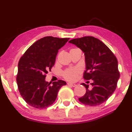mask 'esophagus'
<instances>
[{"label": "esophagus", "mask_w": 132, "mask_h": 132, "mask_svg": "<svg viewBox=\"0 0 132 132\" xmlns=\"http://www.w3.org/2000/svg\"><path fill=\"white\" fill-rule=\"evenodd\" d=\"M68 85H69V86L73 87H75L77 86V84H73V83H70V82H68Z\"/></svg>", "instance_id": "esophagus-1"}]
</instances>
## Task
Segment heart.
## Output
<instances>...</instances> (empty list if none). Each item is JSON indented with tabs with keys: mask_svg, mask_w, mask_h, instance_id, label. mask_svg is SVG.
Masks as SVG:
<instances>
[{
	"mask_svg": "<svg viewBox=\"0 0 132 132\" xmlns=\"http://www.w3.org/2000/svg\"><path fill=\"white\" fill-rule=\"evenodd\" d=\"M78 49V48H73V49L70 50V51L72 50H74ZM80 73V70L78 69H75V68H72V69H68L65 71L63 72V77L66 79L70 81H75L77 79L78 75Z\"/></svg>",
	"mask_w": 132,
	"mask_h": 132,
	"instance_id": "b5f03b06",
	"label": "heart"
}]
</instances>
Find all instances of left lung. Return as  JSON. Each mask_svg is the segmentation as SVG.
<instances>
[{
	"instance_id": "obj_1",
	"label": "left lung",
	"mask_w": 132,
	"mask_h": 132,
	"mask_svg": "<svg viewBox=\"0 0 132 132\" xmlns=\"http://www.w3.org/2000/svg\"><path fill=\"white\" fill-rule=\"evenodd\" d=\"M69 42L84 53L86 70L84 78L93 81L92 88L89 90L88 85L82 84L86 88V93L79 98V102L91 106L101 105L117 88L120 72L116 55L103 42L93 36L73 39Z\"/></svg>"
}]
</instances>
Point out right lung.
<instances>
[{
    "mask_svg": "<svg viewBox=\"0 0 132 132\" xmlns=\"http://www.w3.org/2000/svg\"><path fill=\"white\" fill-rule=\"evenodd\" d=\"M69 39L44 37L35 42L21 57L16 82L21 97L29 105L37 109L50 106L55 102L61 87L66 84L65 81L59 80L51 85L45 77L54 65L59 50Z\"/></svg>",
    "mask_w": 132,
    "mask_h": 132,
    "instance_id": "add662e5",
    "label": "right lung"
}]
</instances>
